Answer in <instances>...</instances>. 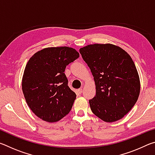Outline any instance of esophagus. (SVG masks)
<instances>
[{
  "label": "esophagus",
  "instance_id": "obj_1",
  "mask_svg": "<svg viewBox=\"0 0 155 155\" xmlns=\"http://www.w3.org/2000/svg\"><path fill=\"white\" fill-rule=\"evenodd\" d=\"M78 92L79 93V94H82V92H83V89H82V88L78 89Z\"/></svg>",
  "mask_w": 155,
  "mask_h": 155
}]
</instances>
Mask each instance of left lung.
I'll return each instance as SVG.
<instances>
[{
    "label": "left lung",
    "mask_w": 155,
    "mask_h": 155,
    "mask_svg": "<svg viewBox=\"0 0 155 155\" xmlns=\"http://www.w3.org/2000/svg\"><path fill=\"white\" fill-rule=\"evenodd\" d=\"M79 52L96 85V95L89 101L91 111L106 122L122 119L140 93V77L132 58L112 44H90Z\"/></svg>",
    "instance_id": "obj_1"
}]
</instances>
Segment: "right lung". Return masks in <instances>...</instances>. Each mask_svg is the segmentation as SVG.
I'll return each instance as SVG.
<instances>
[{
    "label": "right lung",
    "mask_w": 155,
    "mask_h": 155,
    "mask_svg": "<svg viewBox=\"0 0 155 155\" xmlns=\"http://www.w3.org/2000/svg\"><path fill=\"white\" fill-rule=\"evenodd\" d=\"M79 57L74 48L48 47L32 55L26 65L22 89L33 114L48 122H56L71 110L77 95L68 85L66 65Z\"/></svg>",
    "instance_id": "right-lung-1"
}]
</instances>
